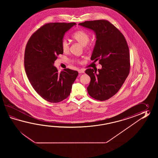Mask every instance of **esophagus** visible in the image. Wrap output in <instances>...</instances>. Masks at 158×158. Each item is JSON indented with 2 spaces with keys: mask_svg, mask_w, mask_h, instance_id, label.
Segmentation results:
<instances>
[{
  "mask_svg": "<svg viewBox=\"0 0 158 158\" xmlns=\"http://www.w3.org/2000/svg\"><path fill=\"white\" fill-rule=\"evenodd\" d=\"M78 71V73H80V74H82V73H85V71L83 69H79Z\"/></svg>",
  "mask_w": 158,
  "mask_h": 158,
  "instance_id": "34e87169",
  "label": "esophagus"
}]
</instances>
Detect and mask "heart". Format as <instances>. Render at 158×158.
I'll list each match as a JSON object with an SVG mask.
<instances>
[{"mask_svg":"<svg viewBox=\"0 0 158 158\" xmlns=\"http://www.w3.org/2000/svg\"><path fill=\"white\" fill-rule=\"evenodd\" d=\"M72 38L75 41L77 42L78 43L80 44L82 46L85 47H86V45L90 40L89 35L83 30H79L75 32L73 34ZM61 48L64 52H67L69 51V45L66 40H64L62 41Z\"/></svg>","mask_w":158,"mask_h":158,"instance_id":"b5f03b06","label":"heart"}]
</instances>
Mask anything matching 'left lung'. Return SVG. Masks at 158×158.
<instances>
[{
    "instance_id": "obj_1",
    "label": "left lung",
    "mask_w": 158,
    "mask_h": 158,
    "mask_svg": "<svg viewBox=\"0 0 158 158\" xmlns=\"http://www.w3.org/2000/svg\"><path fill=\"white\" fill-rule=\"evenodd\" d=\"M78 25L94 31L96 42L91 60L99 59L102 67L85 71L91 78L87 92L97 100L106 101L117 93L129 73L128 44L123 34L108 21H89Z\"/></svg>"
}]
</instances>
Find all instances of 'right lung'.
<instances>
[{
  "label": "right lung",
  "instance_id": "add662e5",
  "mask_svg": "<svg viewBox=\"0 0 158 158\" xmlns=\"http://www.w3.org/2000/svg\"><path fill=\"white\" fill-rule=\"evenodd\" d=\"M72 23H49L37 30L27 43L24 65L27 77L34 89L51 103L63 101L70 95L77 71L70 69L58 72L54 66L57 56L63 54L61 43Z\"/></svg>",
  "mask_w": 158,
  "mask_h": 158
}]
</instances>
